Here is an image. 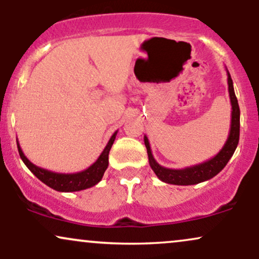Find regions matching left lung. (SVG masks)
Listing matches in <instances>:
<instances>
[{"label":"left lung","instance_id":"obj_1","mask_svg":"<svg viewBox=\"0 0 259 259\" xmlns=\"http://www.w3.org/2000/svg\"><path fill=\"white\" fill-rule=\"evenodd\" d=\"M228 74V90L229 96H230L231 103V123L230 130H229V135L227 141H225L224 146L214 157L206 162L198 163V164L191 165V167L181 168V169H170L165 168L157 163L154 159L152 151H151L150 141H148L147 136H144L145 146L147 148L148 154V162H150V167L152 168L154 174L158 177L159 180L163 183L173 184V185H195V184L203 183V181L212 179L215 177L219 171L223 170V168L227 165L229 159L233 157V154L236 150L237 144H239L240 139V108L237 99L235 96L233 80H231L230 74Z\"/></svg>","mask_w":259,"mask_h":259}]
</instances>
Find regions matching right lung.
<instances>
[{"label":"right lung","instance_id":"obj_1","mask_svg":"<svg viewBox=\"0 0 259 259\" xmlns=\"http://www.w3.org/2000/svg\"><path fill=\"white\" fill-rule=\"evenodd\" d=\"M117 133L118 132H115L111 136L108 144L106 145L105 150H103L102 153L100 154V157L96 159V162H95L94 164H91L89 168H86L85 170L78 171V173H56V171H51L47 170V169L37 167V165H35L34 163H31L30 160L26 158L25 154L23 153L22 148H20L19 142H18L17 140L18 152H19L20 158L24 162V164L29 168V170H30L38 180L42 181L44 184H46V185L51 187V189L61 192L81 191V190L95 186L96 184L100 183L101 179H102L103 174H105L106 169L108 167V154L109 151H111L113 142H114L115 140V136H117Z\"/></svg>","mask_w":259,"mask_h":259}]
</instances>
